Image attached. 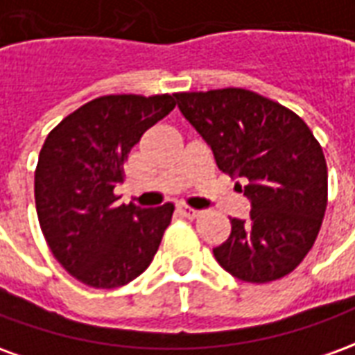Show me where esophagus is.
<instances>
[{
  "label": "esophagus",
  "instance_id": "obj_1",
  "mask_svg": "<svg viewBox=\"0 0 355 355\" xmlns=\"http://www.w3.org/2000/svg\"><path fill=\"white\" fill-rule=\"evenodd\" d=\"M177 213L180 216H184V218H198V216H200V211L186 207V205H180V207H177Z\"/></svg>",
  "mask_w": 355,
  "mask_h": 355
}]
</instances>
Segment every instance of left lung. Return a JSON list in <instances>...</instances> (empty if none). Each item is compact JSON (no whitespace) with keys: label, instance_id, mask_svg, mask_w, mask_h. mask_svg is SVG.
Masks as SVG:
<instances>
[{"label":"left lung","instance_id":"1","mask_svg":"<svg viewBox=\"0 0 355 355\" xmlns=\"http://www.w3.org/2000/svg\"><path fill=\"white\" fill-rule=\"evenodd\" d=\"M178 110L213 150L218 169L243 180L249 218H230V238L213 249L241 282L293 272L312 249L327 207V163L300 117L247 89L177 93Z\"/></svg>","mask_w":355,"mask_h":355}]
</instances>
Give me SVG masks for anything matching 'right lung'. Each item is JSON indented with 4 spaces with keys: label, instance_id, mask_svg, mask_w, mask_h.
I'll return each mask as SVG.
<instances>
[{
    "label": "right lung",
    "instance_id": "1",
    "mask_svg": "<svg viewBox=\"0 0 355 355\" xmlns=\"http://www.w3.org/2000/svg\"><path fill=\"white\" fill-rule=\"evenodd\" d=\"M175 94H106L66 116L43 142L34 193L51 253L94 289L139 277L157 253L173 203H117L123 162L144 132L175 108Z\"/></svg>",
    "mask_w": 355,
    "mask_h": 355
}]
</instances>
